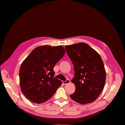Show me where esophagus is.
<instances>
[{"mask_svg": "<svg viewBox=\"0 0 125 125\" xmlns=\"http://www.w3.org/2000/svg\"><path fill=\"white\" fill-rule=\"evenodd\" d=\"M70 82V81L69 80V79H67L66 81H62V83L64 84H68Z\"/></svg>", "mask_w": 125, "mask_h": 125, "instance_id": "34e87169", "label": "esophagus"}]
</instances>
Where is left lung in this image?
I'll use <instances>...</instances> for the list:
<instances>
[{"label": "left lung", "mask_w": 125, "mask_h": 125, "mask_svg": "<svg viewBox=\"0 0 125 125\" xmlns=\"http://www.w3.org/2000/svg\"><path fill=\"white\" fill-rule=\"evenodd\" d=\"M65 48L75 73L71 82L75 90L70 96L81 104L92 103L99 96L105 83L103 60L96 51L84 43L66 45Z\"/></svg>", "instance_id": "obj_1"}]
</instances>
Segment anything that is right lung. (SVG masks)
<instances>
[{
  "instance_id": "obj_1",
  "label": "right lung",
  "mask_w": 125,
  "mask_h": 125,
  "mask_svg": "<svg viewBox=\"0 0 125 125\" xmlns=\"http://www.w3.org/2000/svg\"><path fill=\"white\" fill-rule=\"evenodd\" d=\"M62 46L35 48L22 62L19 71L21 90L33 103L41 104L54 95L62 82L54 78V67L65 53Z\"/></svg>"
}]
</instances>
